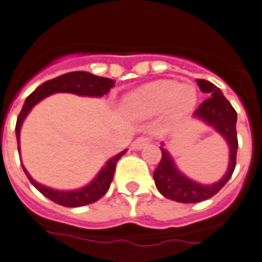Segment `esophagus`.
Returning a JSON list of instances; mask_svg holds the SVG:
<instances>
[{"instance_id":"34e87169","label":"esophagus","mask_w":262,"mask_h":262,"mask_svg":"<svg viewBox=\"0 0 262 262\" xmlns=\"http://www.w3.org/2000/svg\"><path fill=\"white\" fill-rule=\"evenodd\" d=\"M150 141H151V139H150L148 137L137 138V139L133 142V148H135V150H141V148L144 147V146H146Z\"/></svg>"}]
</instances>
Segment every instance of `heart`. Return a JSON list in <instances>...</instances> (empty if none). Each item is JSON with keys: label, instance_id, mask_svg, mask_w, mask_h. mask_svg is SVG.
Segmentation results:
<instances>
[{"label": "heart", "instance_id": "heart-1", "mask_svg": "<svg viewBox=\"0 0 262 262\" xmlns=\"http://www.w3.org/2000/svg\"><path fill=\"white\" fill-rule=\"evenodd\" d=\"M198 101L194 88L174 81H158L134 92L125 98L124 110L134 118H148L170 106L174 115L189 112Z\"/></svg>", "mask_w": 262, "mask_h": 262}]
</instances>
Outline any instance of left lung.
<instances>
[{"instance_id": "left-lung-1", "label": "left lung", "mask_w": 262, "mask_h": 262, "mask_svg": "<svg viewBox=\"0 0 262 262\" xmlns=\"http://www.w3.org/2000/svg\"><path fill=\"white\" fill-rule=\"evenodd\" d=\"M199 88L203 93H207L210 97L198 106L193 112L194 118L204 120L207 124L212 125L222 137L225 138L230 147V164L229 170L221 181L212 185H202L189 180L181 174L174 162L164 147H161L162 157L158 166L154 170V181L157 189L165 198L179 203H199L212 198L222 188L225 187L230 177L233 176L237 162L238 138H237V112L230 104L229 100L222 95L219 88L206 79H196Z\"/></svg>"}]
</instances>
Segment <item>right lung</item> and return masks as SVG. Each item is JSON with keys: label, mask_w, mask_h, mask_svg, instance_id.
<instances>
[{"label": "right lung", "mask_w": 262, "mask_h": 262, "mask_svg": "<svg viewBox=\"0 0 262 262\" xmlns=\"http://www.w3.org/2000/svg\"><path fill=\"white\" fill-rule=\"evenodd\" d=\"M114 81L110 78H104V77H97V75L92 74V73L86 72H73L66 73L63 75H59L54 79H50L47 82L41 83L40 86L37 88L36 91L32 92L31 95L27 97L23 106L21 112L18 115L17 123H16V137H17V143L20 142V129H21V124L24 121L25 116L29 114V111L32 110V106L35 104L43 100L47 96L52 95V93H58V92H68V93H74L78 96H91V97H101V96L106 95L110 89L114 86ZM20 148V146H18ZM125 151L119 152L118 156H115L114 158H111L106 165L101 169V171L98 173L93 181L89 185H86L82 189L78 190H55L51 188H47L45 185L37 184L31 176L27 173L25 167V174L28 177L33 187L36 188L40 193H43L46 198L52 200L56 204L63 207H81L91 204V203L97 202L98 199H101L104 194L106 193V190L110 189V185L114 179L115 169H116V164L120 160V157L124 154Z\"/></svg>", "instance_id": "1"}]
</instances>
